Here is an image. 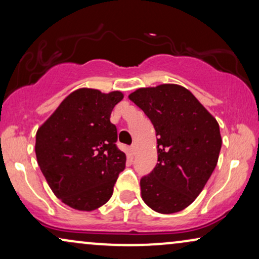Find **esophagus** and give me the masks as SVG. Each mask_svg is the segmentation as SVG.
<instances>
[{
  "label": "esophagus",
  "mask_w": 259,
  "mask_h": 259,
  "mask_svg": "<svg viewBox=\"0 0 259 259\" xmlns=\"http://www.w3.org/2000/svg\"><path fill=\"white\" fill-rule=\"evenodd\" d=\"M130 150H131V153H132L133 155L136 154V146H134V145H132V146L130 147Z\"/></svg>",
  "instance_id": "34e87169"
}]
</instances>
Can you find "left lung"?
<instances>
[{
    "instance_id": "obj_1",
    "label": "left lung",
    "mask_w": 259,
    "mask_h": 259,
    "mask_svg": "<svg viewBox=\"0 0 259 259\" xmlns=\"http://www.w3.org/2000/svg\"><path fill=\"white\" fill-rule=\"evenodd\" d=\"M128 98L158 136V162L140 180L141 197L159 213L182 211L201 192L217 165L222 148L217 120L178 84L140 88Z\"/></svg>"
}]
</instances>
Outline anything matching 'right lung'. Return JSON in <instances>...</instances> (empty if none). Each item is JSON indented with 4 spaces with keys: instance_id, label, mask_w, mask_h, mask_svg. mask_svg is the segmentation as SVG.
Returning a JSON list of instances; mask_svg holds the SVG:
<instances>
[{
    "instance_id": "right-lung-1",
    "label": "right lung",
    "mask_w": 259,
    "mask_h": 259,
    "mask_svg": "<svg viewBox=\"0 0 259 259\" xmlns=\"http://www.w3.org/2000/svg\"><path fill=\"white\" fill-rule=\"evenodd\" d=\"M121 92L81 88L69 94L36 133L37 164L56 197L80 211L107 203L126 154L111 122Z\"/></svg>"
}]
</instances>
